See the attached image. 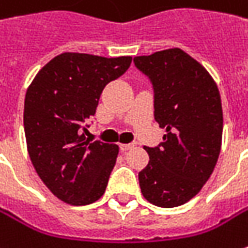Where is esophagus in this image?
Wrapping results in <instances>:
<instances>
[{"label":"esophagus","instance_id":"1","mask_svg":"<svg viewBox=\"0 0 248 248\" xmlns=\"http://www.w3.org/2000/svg\"><path fill=\"white\" fill-rule=\"evenodd\" d=\"M135 145L133 144H121V151H124V153H126V151H129L130 148H133Z\"/></svg>","mask_w":248,"mask_h":248}]
</instances>
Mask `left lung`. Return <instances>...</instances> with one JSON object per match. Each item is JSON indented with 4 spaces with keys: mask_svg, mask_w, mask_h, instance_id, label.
Listing matches in <instances>:
<instances>
[{
    "mask_svg": "<svg viewBox=\"0 0 248 248\" xmlns=\"http://www.w3.org/2000/svg\"><path fill=\"white\" fill-rule=\"evenodd\" d=\"M154 86V118L165 129L139 172L144 199L162 208L183 205L210 179L221 153V94L208 70L180 48L135 57Z\"/></svg>",
    "mask_w": 248,
    "mask_h": 248,
    "instance_id": "1",
    "label": "left lung"
}]
</instances>
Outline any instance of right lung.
I'll use <instances>...</instances> for the list:
<instances>
[{
    "label": "right lung",
    "mask_w": 248,
    "mask_h": 248,
    "mask_svg": "<svg viewBox=\"0 0 248 248\" xmlns=\"http://www.w3.org/2000/svg\"><path fill=\"white\" fill-rule=\"evenodd\" d=\"M130 62L132 57L62 52L27 87V153L43 183L63 202L87 205L105 193L119 147L90 143L81 129L95 113L104 87L124 75Z\"/></svg>",
    "instance_id": "right-lung-1"
}]
</instances>
